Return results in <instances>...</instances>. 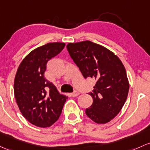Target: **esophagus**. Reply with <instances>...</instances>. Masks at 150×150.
Listing matches in <instances>:
<instances>
[{
	"mask_svg": "<svg viewBox=\"0 0 150 150\" xmlns=\"http://www.w3.org/2000/svg\"><path fill=\"white\" fill-rule=\"evenodd\" d=\"M79 94H80L79 92H78V91H75V92H73L71 93V96H72V97H75V96H79Z\"/></svg>",
	"mask_w": 150,
	"mask_h": 150,
	"instance_id": "obj_1",
	"label": "esophagus"
}]
</instances>
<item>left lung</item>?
<instances>
[{
	"instance_id": "8db88e82",
	"label": "left lung",
	"mask_w": 150,
	"mask_h": 150,
	"mask_svg": "<svg viewBox=\"0 0 150 150\" xmlns=\"http://www.w3.org/2000/svg\"><path fill=\"white\" fill-rule=\"evenodd\" d=\"M67 51L85 78L96 80L86 115L97 124L109 122L122 108L129 84L124 64L114 53L91 41L69 43Z\"/></svg>"
}]
</instances>
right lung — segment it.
Listing matches in <instances>:
<instances>
[{
    "label": "right lung",
    "instance_id": "obj_1",
    "mask_svg": "<svg viewBox=\"0 0 150 150\" xmlns=\"http://www.w3.org/2000/svg\"><path fill=\"white\" fill-rule=\"evenodd\" d=\"M65 44L48 43L31 51L22 60L14 80V96L23 117L33 125L49 127L59 119L67 99L45 78L47 64Z\"/></svg>",
    "mask_w": 150,
    "mask_h": 150
}]
</instances>
